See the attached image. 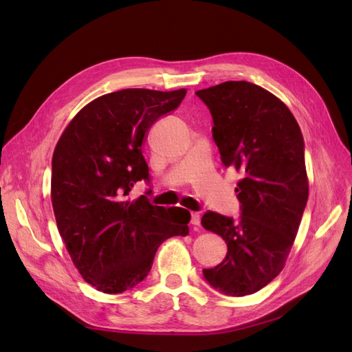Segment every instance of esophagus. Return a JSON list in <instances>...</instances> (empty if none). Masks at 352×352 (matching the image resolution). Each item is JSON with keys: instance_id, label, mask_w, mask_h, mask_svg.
Masks as SVG:
<instances>
[{"instance_id": "esophagus-1", "label": "esophagus", "mask_w": 352, "mask_h": 352, "mask_svg": "<svg viewBox=\"0 0 352 352\" xmlns=\"http://www.w3.org/2000/svg\"><path fill=\"white\" fill-rule=\"evenodd\" d=\"M199 221H201L199 212H192V214H190V225H192V226H199Z\"/></svg>"}]
</instances>
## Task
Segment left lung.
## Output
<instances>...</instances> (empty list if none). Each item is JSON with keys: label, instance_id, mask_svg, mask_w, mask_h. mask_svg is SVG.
<instances>
[{"label": "left lung", "instance_id": "obj_1", "mask_svg": "<svg viewBox=\"0 0 352 352\" xmlns=\"http://www.w3.org/2000/svg\"><path fill=\"white\" fill-rule=\"evenodd\" d=\"M197 95L212 116L223 164L242 175L239 220L212 211L201 219L228 243L226 258L202 273L223 294L251 295L283 270L300 228L308 199L302 133L286 104L258 85L229 80Z\"/></svg>", "mask_w": 352, "mask_h": 352}]
</instances>
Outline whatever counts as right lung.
I'll list each match as a JSON object with an SVG mask.
<instances>
[{"instance_id": "right-lung-1", "label": "right lung", "mask_w": 352, "mask_h": 352, "mask_svg": "<svg viewBox=\"0 0 352 352\" xmlns=\"http://www.w3.org/2000/svg\"><path fill=\"white\" fill-rule=\"evenodd\" d=\"M185 95L141 88L105 94L73 117L56 145L51 202L60 236L83 280L104 294L132 289L151 270L160 245L189 233V211L127 198L150 177L142 155L148 131Z\"/></svg>"}]
</instances>
